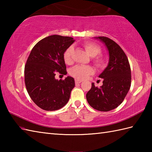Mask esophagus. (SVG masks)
<instances>
[{
    "label": "esophagus",
    "instance_id": "obj_1",
    "mask_svg": "<svg viewBox=\"0 0 152 152\" xmlns=\"http://www.w3.org/2000/svg\"><path fill=\"white\" fill-rule=\"evenodd\" d=\"M82 82L81 80H75V83L76 84H79V83H80Z\"/></svg>",
    "mask_w": 152,
    "mask_h": 152
}]
</instances>
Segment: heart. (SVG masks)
Instances as JSON below:
<instances>
[{"mask_svg":"<svg viewBox=\"0 0 152 152\" xmlns=\"http://www.w3.org/2000/svg\"><path fill=\"white\" fill-rule=\"evenodd\" d=\"M86 51L90 56L95 57L93 62L96 66L101 67L104 64V60L100 56H96L101 52V49L97 45L92 42H86L83 44ZM74 51L72 46H70L64 51L63 53V59L66 64H70L72 63V55ZM96 57H95V56ZM94 72V70L90 66L76 65L70 69V73L74 78L78 80H84Z\"/></svg>","mask_w":152,"mask_h":152,"instance_id":"b5f03b06","label":"heart"}]
</instances>
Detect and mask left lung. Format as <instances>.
<instances>
[{
  "mask_svg": "<svg viewBox=\"0 0 152 152\" xmlns=\"http://www.w3.org/2000/svg\"><path fill=\"white\" fill-rule=\"evenodd\" d=\"M104 44L109 53L108 66L99 76L102 86L97 88L92 83L86 94L89 104L95 110L108 112L121 104L130 89L131 67L127 57L119 45L105 37H95Z\"/></svg>",
  "mask_w": 152,
  "mask_h": 152,
  "instance_id": "1",
  "label": "left lung"
}]
</instances>
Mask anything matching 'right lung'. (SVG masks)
Instances as JSON below:
<instances>
[{"label": "right lung", "instance_id": "add662e5", "mask_svg": "<svg viewBox=\"0 0 152 152\" xmlns=\"http://www.w3.org/2000/svg\"><path fill=\"white\" fill-rule=\"evenodd\" d=\"M75 41L73 38L51 35L32 49L25 66L27 91L38 107L46 111L59 110L69 101L75 86L72 77L56 80L57 73L67 74L63 53Z\"/></svg>", "mask_w": 152, "mask_h": 152}]
</instances>
